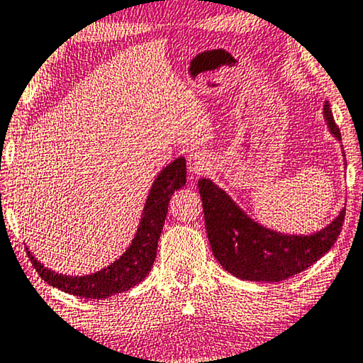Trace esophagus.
<instances>
[{
  "label": "esophagus",
  "instance_id": "34e87169",
  "mask_svg": "<svg viewBox=\"0 0 363 363\" xmlns=\"http://www.w3.org/2000/svg\"><path fill=\"white\" fill-rule=\"evenodd\" d=\"M211 166V160L206 152L202 151H194L189 155V171H191L192 176L203 174Z\"/></svg>",
  "mask_w": 363,
  "mask_h": 363
}]
</instances>
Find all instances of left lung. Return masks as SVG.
I'll list each match as a JSON object with an SVG mask.
<instances>
[{
	"mask_svg": "<svg viewBox=\"0 0 363 363\" xmlns=\"http://www.w3.org/2000/svg\"><path fill=\"white\" fill-rule=\"evenodd\" d=\"M324 116L329 130L340 140L329 101L324 105ZM197 187L213 257L233 277L250 281H284L304 272L334 247L345 218V208H342L324 230L306 237L283 235L248 218L212 181L201 179Z\"/></svg>",
	"mask_w": 363,
	"mask_h": 363,
	"instance_id": "8db88e82",
	"label": "left lung"
}]
</instances>
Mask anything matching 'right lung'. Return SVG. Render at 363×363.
Here are the masks:
<instances>
[{"mask_svg":"<svg viewBox=\"0 0 363 363\" xmlns=\"http://www.w3.org/2000/svg\"><path fill=\"white\" fill-rule=\"evenodd\" d=\"M186 174L187 171L184 157L171 162L160 172V176L152 184L150 196H147L136 237L133 238L130 248L121 255L120 259H116L110 267L99 273L86 274V277H65V274L54 273L45 268L26 248L28 257L35 272L45 283L54 286V288L89 299H104L111 294L123 293V291L135 288L151 272L152 263L156 259L157 240H160L167 216V203H169L172 194L186 184Z\"/></svg>","mask_w":363,"mask_h":363,"instance_id":"add662e5","label":"right lung"}]
</instances>
